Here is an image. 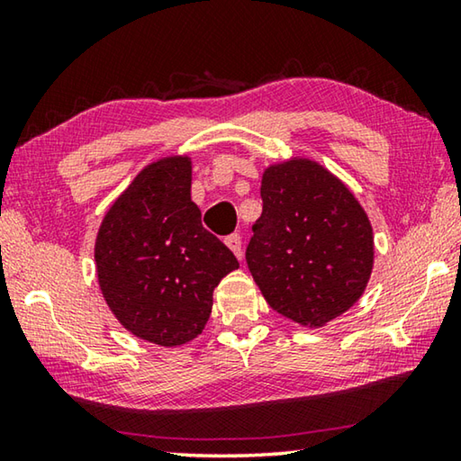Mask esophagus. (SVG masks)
<instances>
[{
    "mask_svg": "<svg viewBox=\"0 0 461 461\" xmlns=\"http://www.w3.org/2000/svg\"><path fill=\"white\" fill-rule=\"evenodd\" d=\"M225 246L231 249L233 256H236L238 260H241V238L238 236V233H233V236L225 238Z\"/></svg>",
    "mask_w": 461,
    "mask_h": 461,
    "instance_id": "1",
    "label": "esophagus"
}]
</instances>
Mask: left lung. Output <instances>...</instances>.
<instances>
[{"label": "left lung", "mask_w": 461, "mask_h": 461, "mask_svg": "<svg viewBox=\"0 0 461 461\" xmlns=\"http://www.w3.org/2000/svg\"><path fill=\"white\" fill-rule=\"evenodd\" d=\"M246 262L268 305L323 327L364 294L374 268L372 223L349 186L307 156L272 162Z\"/></svg>", "instance_id": "left-lung-1"}]
</instances>
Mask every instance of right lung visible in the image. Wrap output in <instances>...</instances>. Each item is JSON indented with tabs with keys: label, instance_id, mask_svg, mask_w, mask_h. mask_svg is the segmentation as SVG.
<instances>
[{
	"label": "right lung",
	"instance_id": "right-lung-1",
	"mask_svg": "<svg viewBox=\"0 0 461 461\" xmlns=\"http://www.w3.org/2000/svg\"><path fill=\"white\" fill-rule=\"evenodd\" d=\"M193 160L146 165L101 220L95 270L122 327L154 346L178 348L205 330L213 291L240 264L201 223L191 199Z\"/></svg>",
	"mask_w": 461,
	"mask_h": 461
}]
</instances>
